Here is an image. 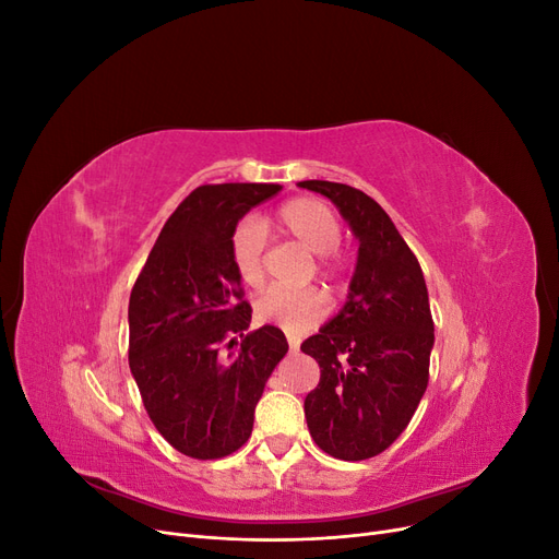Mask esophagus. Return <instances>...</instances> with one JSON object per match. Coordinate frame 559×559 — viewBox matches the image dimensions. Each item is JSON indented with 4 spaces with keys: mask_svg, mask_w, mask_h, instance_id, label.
Masks as SVG:
<instances>
[{
    "mask_svg": "<svg viewBox=\"0 0 559 559\" xmlns=\"http://www.w3.org/2000/svg\"><path fill=\"white\" fill-rule=\"evenodd\" d=\"M286 343H289V349H292V352H296V349L300 347V341H298L296 335H289V337H286Z\"/></svg>",
    "mask_w": 559,
    "mask_h": 559,
    "instance_id": "esophagus-1",
    "label": "esophagus"
}]
</instances>
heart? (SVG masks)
<instances>
[{"mask_svg": "<svg viewBox=\"0 0 559 559\" xmlns=\"http://www.w3.org/2000/svg\"><path fill=\"white\" fill-rule=\"evenodd\" d=\"M275 222L280 230L289 235L302 249L317 253V257H323L326 252L324 263L343 238V226L337 222L335 212L326 202L314 198L289 200L284 207H280ZM265 226L257 216L240 218L230 235V259L235 273L251 289H259L265 280ZM326 310L329 302L324 294H319L317 289H282V286H273V289H267L257 300V317L265 321V324L280 326L282 331L289 333H302L312 329L324 319Z\"/></svg>", "mask_w": 559, "mask_h": 559, "instance_id": "b5f03b06", "label": "heart"}]
</instances>
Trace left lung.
<instances>
[{
  "label": "left lung",
  "instance_id": "obj_1",
  "mask_svg": "<svg viewBox=\"0 0 559 559\" xmlns=\"http://www.w3.org/2000/svg\"><path fill=\"white\" fill-rule=\"evenodd\" d=\"M359 242L345 306L300 349L319 364L306 396L314 443L335 460L359 462L392 445L427 392L433 319L425 275L392 218L364 191L308 179Z\"/></svg>",
  "mask_w": 559,
  "mask_h": 559
}]
</instances>
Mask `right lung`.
I'll use <instances>...</instances> for the list:
<instances>
[{
    "mask_svg": "<svg viewBox=\"0 0 559 559\" xmlns=\"http://www.w3.org/2000/svg\"><path fill=\"white\" fill-rule=\"evenodd\" d=\"M280 191L198 186L167 218L132 286L130 373L160 436L193 460H218L249 441L265 382L289 352L277 326L247 331L251 308L230 259L235 224ZM226 336L236 352L222 355Z\"/></svg>",
    "mask_w": 559,
    "mask_h": 559,
    "instance_id": "right-lung-1",
    "label": "right lung"
}]
</instances>
